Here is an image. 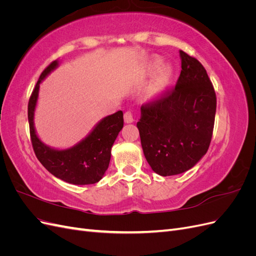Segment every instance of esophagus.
Masks as SVG:
<instances>
[{
	"mask_svg": "<svg viewBox=\"0 0 256 256\" xmlns=\"http://www.w3.org/2000/svg\"><path fill=\"white\" fill-rule=\"evenodd\" d=\"M124 120H125L126 122H132L134 120L132 112H131V111L125 112V114H124Z\"/></svg>",
	"mask_w": 256,
	"mask_h": 256,
	"instance_id": "1",
	"label": "esophagus"
}]
</instances>
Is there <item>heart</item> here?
Instances as JSON below:
<instances>
[{"mask_svg": "<svg viewBox=\"0 0 256 256\" xmlns=\"http://www.w3.org/2000/svg\"><path fill=\"white\" fill-rule=\"evenodd\" d=\"M160 64H161V60L159 58L154 60L152 62H150L148 67H147V72L150 74L154 72L160 66ZM170 78H171V68L168 66L160 67L156 76H154V79L150 84L148 90H147V95L150 97L158 96L160 92L166 88Z\"/></svg>", "mask_w": 256, "mask_h": 256, "instance_id": "1", "label": "heart"}]
</instances>
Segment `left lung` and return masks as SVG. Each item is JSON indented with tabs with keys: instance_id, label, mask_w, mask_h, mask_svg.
<instances>
[{
	"instance_id": "obj_1",
	"label": "left lung",
	"mask_w": 256,
	"mask_h": 256,
	"mask_svg": "<svg viewBox=\"0 0 256 256\" xmlns=\"http://www.w3.org/2000/svg\"><path fill=\"white\" fill-rule=\"evenodd\" d=\"M174 88L142 104L136 126L154 172L177 175L194 166L210 145L216 97L206 69L184 51Z\"/></svg>"
}]
</instances>
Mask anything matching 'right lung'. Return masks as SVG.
Returning <instances> with one entry per match:
<instances>
[{"instance_id":"add662e5","label":"right lung","mask_w":256,"mask_h":256,"mask_svg":"<svg viewBox=\"0 0 256 256\" xmlns=\"http://www.w3.org/2000/svg\"><path fill=\"white\" fill-rule=\"evenodd\" d=\"M58 66L54 60L46 67L28 100V118L30 136L37 159L60 180L72 184H90L102 180L111 159V148L124 126L122 112L118 111L99 122L92 132L79 144L68 150H53L38 138L34 128V111L40 84Z\"/></svg>"}]
</instances>
